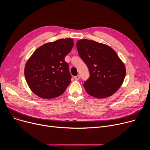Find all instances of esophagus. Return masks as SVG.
<instances>
[{"label": "esophagus", "mask_w": 150, "mask_h": 150, "mask_svg": "<svg viewBox=\"0 0 150 150\" xmlns=\"http://www.w3.org/2000/svg\"><path fill=\"white\" fill-rule=\"evenodd\" d=\"M80 75H76V76H74V78L76 80H79L80 79Z\"/></svg>", "instance_id": "34e87169"}]
</instances>
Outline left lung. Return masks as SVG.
I'll return each instance as SVG.
<instances>
[{"label":"left lung","mask_w":150,"mask_h":150,"mask_svg":"<svg viewBox=\"0 0 150 150\" xmlns=\"http://www.w3.org/2000/svg\"><path fill=\"white\" fill-rule=\"evenodd\" d=\"M76 48L91 75L84 83L86 92L98 98L113 95L126 75L124 63L117 53L108 45L86 39L77 41Z\"/></svg>","instance_id":"1"}]
</instances>
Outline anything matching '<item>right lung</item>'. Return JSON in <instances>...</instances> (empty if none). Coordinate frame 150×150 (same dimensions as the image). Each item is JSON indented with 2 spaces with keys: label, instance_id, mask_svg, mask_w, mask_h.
Returning a JSON list of instances; mask_svg holds the SVG:
<instances>
[{
  "label": "right lung",
  "instance_id": "right-lung-1",
  "mask_svg": "<svg viewBox=\"0 0 150 150\" xmlns=\"http://www.w3.org/2000/svg\"><path fill=\"white\" fill-rule=\"evenodd\" d=\"M72 38L60 39L38 48L27 61L24 75L30 89L38 97L50 99L64 93L71 82L66 55L74 46Z\"/></svg>",
  "mask_w": 150,
  "mask_h": 150
}]
</instances>
